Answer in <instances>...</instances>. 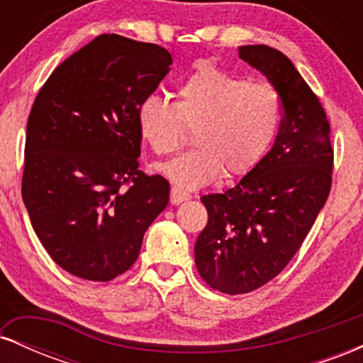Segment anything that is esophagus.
Returning <instances> with one entry per match:
<instances>
[{
    "mask_svg": "<svg viewBox=\"0 0 363 363\" xmlns=\"http://www.w3.org/2000/svg\"><path fill=\"white\" fill-rule=\"evenodd\" d=\"M189 198H191L189 194L184 193V191L177 189V187H172V191H170V203H172V205H181V203L187 201Z\"/></svg>",
    "mask_w": 363,
    "mask_h": 363,
    "instance_id": "obj_1",
    "label": "esophagus"
}]
</instances>
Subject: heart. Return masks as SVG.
I'll return each mask as SVG.
<instances>
[{
  "label": "heart",
  "mask_w": 363,
  "mask_h": 363,
  "mask_svg": "<svg viewBox=\"0 0 363 363\" xmlns=\"http://www.w3.org/2000/svg\"><path fill=\"white\" fill-rule=\"evenodd\" d=\"M176 97V104L145 97L136 109V126L157 155L176 152L184 128H196V148L157 167L177 189H199L223 169L228 177L251 172L281 128V97L272 85L249 83L210 62L199 65L177 86Z\"/></svg>",
  "instance_id": "obj_1"
}]
</instances>
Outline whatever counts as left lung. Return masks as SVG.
I'll use <instances>...</instances> for the list:
<instances>
[{"mask_svg":"<svg viewBox=\"0 0 363 363\" xmlns=\"http://www.w3.org/2000/svg\"><path fill=\"white\" fill-rule=\"evenodd\" d=\"M239 57L280 94L283 121L251 172L201 198L208 223L194 245L196 268L230 295L259 289L289 264L326 203L333 172L326 112L294 62L262 44L240 45Z\"/></svg>","mask_w":363,"mask_h":363,"instance_id":"left-lung-1","label":"left lung"}]
</instances>
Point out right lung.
Wrapping results in <instances>:
<instances>
[{"mask_svg":"<svg viewBox=\"0 0 363 363\" xmlns=\"http://www.w3.org/2000/svg\"><path fill=\"white\" fill-rule=\"evenodd\" d=\"M170 65L160 45L99 35L54 69L32 106L22 198L40 244L74 277L128 272L169 205L167 179L138 169L136 109Z\"/></svg>","mask_w":363,"mask_h":363,"instance_id":"obj_1","label":"right lung"}]
</instances>
